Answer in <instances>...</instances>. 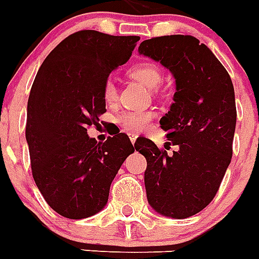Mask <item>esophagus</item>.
<instances>
[{
	"mask_svg": "<svg viewBox=\"0 0 259 259\" xmlns=\"http://www.w3.org/2000/svg\"><path fill=\"white\" fill-rule=\"evenodd\" d=\"M128 136H130V140H131L132 144H135L136 139H138V135H136V134H130Z\"/></svg>",
	"mask_w": 259,
	"mask_h": 259,
	"instance_id": "1",
	"label": "esophagus"
}]
</instances>
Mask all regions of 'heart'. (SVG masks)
<instances>
[{"label": "heart", "instance_id": "obj_1", "mask_svg": "<svg viewBox=\"0 0 259 259\" xmlns=\"http://www.w3.org/2000/svg\"><path fill=\"white\" fill-rule=\"evenodd\" d=\"M132 77L140 81L150 90H156L163 81L160 68L152 63H142L130 71ZM103 99L107 104H113L117 99V87L112 78H107L103 84ZM154 112L151 111H125L119 116L117 121L127 131H142L151 123Z\"/></svg>", "mask_w": 259, "mask_h": 259}]
</instances>
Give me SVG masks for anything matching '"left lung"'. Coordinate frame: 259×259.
Returning a JSON list of instances; mask_svg holds the SVG:
<instances>
[{
  "mask_svg": "<svg viewBox=\"0 0 259 259\" xmlns=\"http://www.w3.org/2000/svg\"><path fill=\"white\" fill-rule=\"evenodd\" d=\"M139 52L160 61L177 81L160 127L168 132L164 148L172 144L178 150L168 155L150 139L136 148L147 160V199L159 214L188 218L214 199L231 162L234 87L221 61L195 37H154L143 41Z\"/></svg>",
  "mask_w": 259,
  "mask_h": 259,
  "instance_id": "8db88e82",
  "label": "left lung"
}]
</instances>
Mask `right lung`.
I'll return each mask as SVG.
<instances>
[{
	"mask_svg": "<svg viewBox=\"0 0 259 259\" xmlns=\"http://www.w3.org/2000/svg\"><path fill=\"white\" fill-rule=\"evenodd\" d=\"M139 40L78 30L47 56L33 81L25 128L32 175L45 202L65 218L100 211L113 178L135 151L125 134L97 143L87 130L107 111L103 84Z\"/></svg>",
	"mask_w": 259,
	"mask_h": 259,
	"instance_id": "1",
	"label": "right lung"
}]
</instances>
